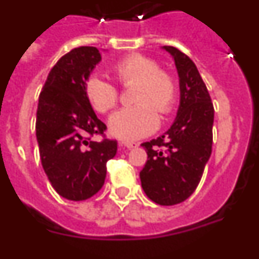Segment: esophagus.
Listing matches in <instances>:
<instances>
[{"label": "esophagus", "mask_w": 259, "mask_h": 259, "mask_svg": "<svg viewBox=\"0 0 259 259\" xmlns=\"http://www.w3.org/2000/svg\"><path fill=\"white\" fill-rule=\"evenodd\" d=\"M119 145L124 146V148H127V149H134V148H136L137 146V144L136 143H128V141H122V143H119Z\"/></svg>", "instance_id": "esophagus-1"}]
</instances>
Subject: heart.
<instances>
[{
	"instance_id": "obj_1",
	"label": "heart",
	"mask_w": 259,
	"mask_h": 259,
	"mask_svg": "<svg viewBox=\"0 0 259 259\" xmlns=\"http://www.w3.org/2000/svg\"><path fill=\"white\" fill-rule=\"evenodd\" d=\"M114 74L122 85L136 84L134 91L135 106L124 107L109 118V132L119 140L134 141L153 134L159 124V116L172 110L176 101V84L170 75L159 71L154 59L141 54H132L114 66ZM85 97L100 114H106L118 102V89L97 74L87 79Z\"/></svg>"
}]
</instances>
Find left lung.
Listing matches in <instances>:
<instances>
[{"label":"left lung","instance_id":"1","mask_svg":"<svg viewBox=\"0 0 259 259\" xmlns=\"http://www.w3.org/2000/svg\"><path fill=\"white\" fill-rule=\"evenodd\" d=\"M170 53L179 76L176 118L162 136L141 144L148 161L140 172L141 187L153 202L176 205L196 191L211 155L214 107L192 59L174 47Z\"/></svg>","mask_w":259,"mask_h":259}]
</instances>
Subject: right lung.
Here are the masks:
<instances>
[{
    "label": "right lung",
    "mask_w": 259,
    "mask_h": 259,
    "mask_svg": "<svg viewBox=\"0 0 259 259\" xmlns=\"http://www.w3.org/2000/svg\"><path fill=\"white\" fill-rule=\"evenodd\" d=\"M101 53L75 48L50 70L38 97L36 137L41 164L57 193L71 201L95 196L105 183L106 163L115 157L116 141H89L106 125L88 102L84 85Z\"/></svg>",
    "instance_id": "obj_1"
}]
</instances>
